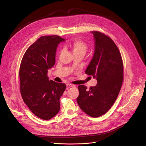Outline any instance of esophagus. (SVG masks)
Masks as SVG:
<instances>
[{
	"instance_id": "esophagus-1",
	"label": "esophagus",
	"mask_w": 146,
	"mask_h": 146,
	"mask_svg": "<svg viewBox=\"0 0 146 146\" xmlns=\"http://www.w3.org/2000/svg\"><path fill=\"white\" fill-rule=\"evenodd\" d=\"M66 86H67L68 87H75V86H74V85H73V84H68L66 85Z\"/></svg>"
}]
</instances>
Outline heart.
<instances>
[{"label":"heart","instance_id":"obj_1","mask_svg":"<svg viewBox=\"0 0 146 146\" xmlns=\"http://www.w3.org/2000/svg\"><path fill=\"white\" fill-rule=\"evenodd\" d=\"M71 48L73 53H84L85 54L87 50V44L80 40H76L71 44Z\"/></svg>","mask_w":146,"mask_h":146}]
</instances>
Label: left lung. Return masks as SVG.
I'll return each mask as SVG.
<instances>
[{"mask_svg": "<svg viewBox=\"0 0 146 146\" xmlns=\"http://www.w3.org/2000/svg\"><path fill=\"white\" fill-rule=\"evenodd\" d=\"M91 33L95 41L94 52L86 73L92 76L98 83L90 89L79 86L77 102L87 114L98 117L111 108L118 96L123 81V62L111 38L98 31Z\"/></svg>", "mask_w": 146, "mask_h": 146, "instance_id": "8db88e82", "label": "left lung"}]
</instances>
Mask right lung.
Instances as JSON below:
<instances>
[{"label":"right lung","mask_w":146,"mask_h":146,"mask_svg":"<svg viewBox=\"0 0 146 146\" xmlns=\"http://www.w3.org/2000/svg\"><path fill=\"white\" fill-rule=\"evenodd\" d=\"M65 39L44 36L26 51L19 68L20 92L29 110L37 117L48 120L60 109V98L66 89L64 83L49 80L48 70L55 63L58 44Z\"/></svg>","instance_id":"right-lung-1"}]
</instances>
